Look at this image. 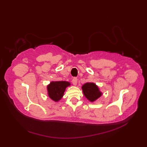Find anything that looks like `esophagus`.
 <instances>
[{"label": "esophagus", "mask_w": 147, "mask_h": 147, "mask_svg": "<svg viewBox=\"0 0 147 147\" xmlns=\"http://www.w3.org/2000/svg\"><path fill=\"white\" fill-rule=\"evenodd\" d=\"M77 82H78V79L76 78H74L73 79V80H72V83H73V84L74 85H77Z\"/></svg>", "instance_id": "obj_1"}]
</instances>
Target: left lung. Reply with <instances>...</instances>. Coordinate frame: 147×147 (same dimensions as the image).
Here are the masks:
<instances>
[{
	"mask_svg": "<svg viewBox=\"0 0 147 147\" xmlns=\"http://www.w3.org/2000/svg\"><path fill=\"white\" fill-rule=\"evenodd\" d=\"M82 89L85 97L91 102L96 100L102 95L98 86L94 83H86L82 86Z\"/></svg>",
	"mask_w": 147,
	"mask_h": 147,
	"instance_id": "8db88e82",
	"label": "left lung"
}]
</instances>
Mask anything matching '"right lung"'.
Returning a JSON list of instances; mask_svg holds the SVG:
<instances>
[{"mask_svg": "<svg viewBox=\"0 0 147 147\" xmlns=\"http://www.w3.org/2000/svg\"><path fill=\"white\" fill-rule=\"evenodd\" d=\"M71 83L65 81L51 82L47 85V93L50 98L54 102H58L62 98L65 88L69 86Z\"/></svg>", "mask_w": 147, "mask_h": 147, "instance_id": "1", "label": "right lung"}]
</instances>
